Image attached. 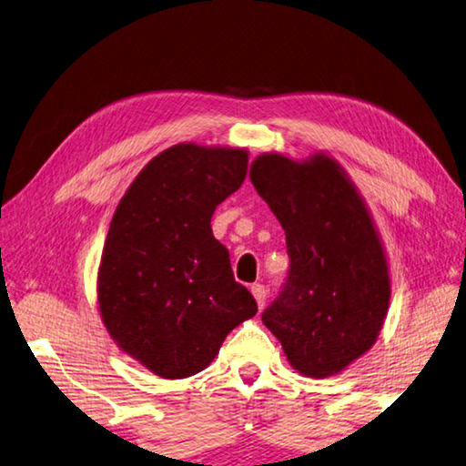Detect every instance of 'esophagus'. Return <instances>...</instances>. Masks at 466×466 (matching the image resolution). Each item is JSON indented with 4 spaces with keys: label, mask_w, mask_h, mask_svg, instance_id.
<instances>
[{
    "label": "esophagus",
    "mask_w": 466,
    "mask_h": 466,
    "mask_svg": "<svg viewBox=\"0 0 466 466\" xmlns=\"http://www.w3.org/2000/svg\"><path fill=\"white\" fill-rule=\"evenodd\" d=\"M250 291H252V296H255V299H257L258 309H263L265 299H267V289H265V286H261V283H255V286H250Z\"/></svg>",
    "instance_id": "esophagus-1"
}]
</instances>
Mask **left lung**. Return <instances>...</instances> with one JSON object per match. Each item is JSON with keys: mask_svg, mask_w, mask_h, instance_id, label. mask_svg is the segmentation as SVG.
<instances>
[{"mask_svg": "<svg viewBox=\"0 0 466 466\" xmlns=\"http://www.w3.org/2000/svg\"><path fill=\"white\" fill-rule=\"evenodd\" d=\"M250 183L286 230L289 271L261 319L299 374L327 378L374 345L389 310L380 238L356 187L325 154H263Z\"/></svg>", "mask_w": 466, "mask_h": 466, "instance_id": "obj_1", "label": "left lung"}]
</instances>
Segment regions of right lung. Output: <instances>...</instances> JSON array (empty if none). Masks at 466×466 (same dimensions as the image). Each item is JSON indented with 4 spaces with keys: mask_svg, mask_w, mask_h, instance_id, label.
<instances>
[{
    "mask_svg": "<svg viewBox=\"0 0 466 466\" xmlns=\"http://www.w3.org/2000/svg\"><path fill=\"white\" fill-rule=\"evenodd\" d=\"M248 152L178 144L133 180L108 228L98 304L110 337L162 378L208 368L257 314L211 216L247 177Z\"/></svg>",
    "mask_w": 466,
    "mask_h": 466,
    "instance_id": "1",
    "label": "right lung"
}]
</instances>
